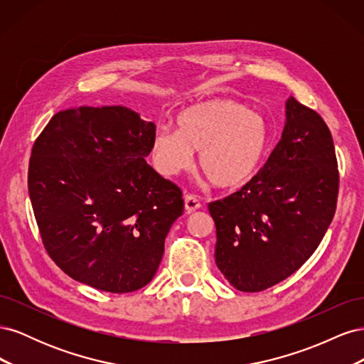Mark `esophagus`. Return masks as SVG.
<instances>
[{
    "label": "esophagus",
    "mask_w": 364,
    "mask_h": 364,
    "mask_svg": "<svg viewBox=\"0 0 364 364\" xmlns=\"http://www.w3.org/2000/svg\"><path fill=\"white\" fill-rule=\"evenodd\" d=\"M200 206H202V203H200L199 199H197L196 196H191V194H186L185 196V211L186 213L191 214V213L197 211V209H199Z\"/></svg>",
    "instance_id": "1"
}]
</instances>
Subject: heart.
I'll list each match as a JSON object with an SVG mask.
<instances>
[{
    "label": "heart",
    "mask_w": 364,
    "mask_h": 364,
    "mask_svg": "<svg viewBox=\"0 0 364 364\" xmlns=\"http://www.w3.org/2000/svg\"><path fill=\"white\" fill-rule=\"evenodd\" d=\"M264 118L234 100H213L186 107L178 130L158 127L150 155L156 170L173 176L188 170L200 151L203 174L218 188H237L259 168L267 150Z\"/></svg>",
    "instance_id": "b5f03b06"
}]
</instances>
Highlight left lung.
<instances>
[{"label": "left lung", "instance_id": "8db88e82", "mask_svg": "<svg viewBox=\"0 0 364 364\" xmlns=\"http://www.w3.org/2000/svg\"><path fill=\"white\" fill-rule=\"evenodd\" d=\"M282 136L240 191L208 205L217 230L215 264L240 291H262L313 255L333 222L338 168L323 118L294 97Z\"/></svg>", "mask_w": 364, "mask_h": 364}]
</instances>
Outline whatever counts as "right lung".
Segmentation results:
<instances>
[{
  "mask_svg": "<svg viewBox=\"0 0 364 364\" xmlns=\"http://www.w3.org/2000/svg\"><path fill=\"white\" fill-rule=\"evenodd\" d=\"M156 127L124 106L67 109L31 149L28 194L42 243L73 279L109 293L147 285L183 213L146 162Z\"/></svg>",
  "mask_w": 364,
  "mask_h": 364,
  "instance_id": "right-lung-1",
  "label": "right lung"
}]
</instances>
